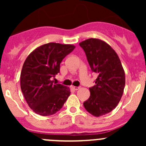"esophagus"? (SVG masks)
Returning a JSON list of instances; mask_svg holds the SVG:
<instances>
[{
	"mask_svg": "<svg viewBox=\"0 0 146 146\" xmlns=\"http://www.w3.org/2000/svg\"><path fill=\"white\" fill-rule=\"evenodd\" d=\"M72 88H73L74 90H78L79 89V87H76V86H72Z\"/></svg>",
	"mask_w": 146,
	"mask_h": 146,
	"instance_id": "esophagus-1",
	"label": "esophagus"
}]
</instances>
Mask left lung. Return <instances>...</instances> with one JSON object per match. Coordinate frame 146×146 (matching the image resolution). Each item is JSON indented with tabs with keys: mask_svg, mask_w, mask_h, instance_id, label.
I'll list each match as a JSON object with an SVG mask.
<instances>
[{
	"mask_svg": "<svg viewBox=\"0 0 146 146\" xmlns=\"http://www.w3.org/2000/svg\"><path fill=\"white\" fill-rule=\"evenodd\" d=\"M86 54L91 70L98 73L90 96L83 103L95 117L112 111L121 100L125 87V73L116 51L104 41L90 38L79 43Z\"/></svg>",
	"mask_w": 146,
	"mask_h": 146,
	"instance_id": "left-lung-1",
	"label": "left lung"
}]
</instances>
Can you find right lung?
<instances>
[{
    "label": "right lung",
    "instance_id": "add662e5",
    "mask_svg": "<svg viewBox=\"0 0 146 146\" xmlns=\"http://www.w3.org/2000/svg\"><path fill=\"white\" fill-rule=\"evenodd\" d=\"M72 44H45L29 54L20 74V88L31 110L41 116L56 114L70 94L68 87L54 83L60 64L75 48Z\"/></svg>",
    "mask_w": 146,
    "mask_h": 146
}]
</instances>
